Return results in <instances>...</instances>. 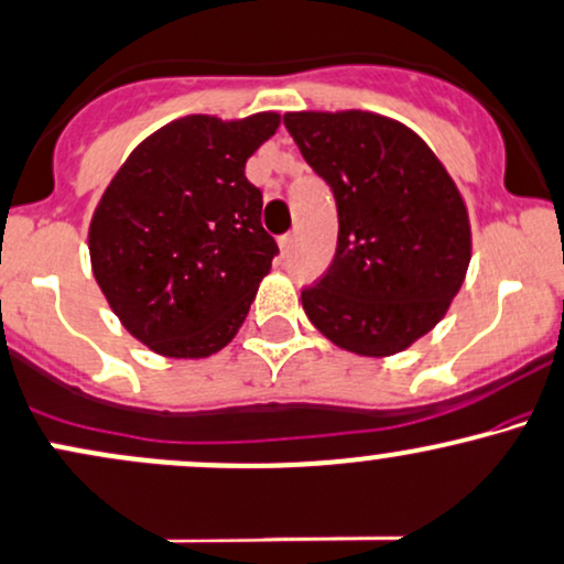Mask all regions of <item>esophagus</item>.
<instances>
[{
	"mask_svg": "<svg viewBox=\"0 0 564 564\" xmlns=\"http://www.w3.org/2000/svg\"><path fill=\"white\" fill-rule=\"evenodd\" d=\"M278 243H281V251L289 257L294 249V235H281V238H278Z\"/></svg>",
	"mask_w": 564,
	"mask_h": 564,
	"instance_id": "esophagus-1",
	"label": "esophagus"
}]
</instances>
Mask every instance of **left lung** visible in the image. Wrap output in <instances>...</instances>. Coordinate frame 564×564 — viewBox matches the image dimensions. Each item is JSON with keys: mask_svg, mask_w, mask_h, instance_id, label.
Here are the masks:
<instances>
[{"mask_svg": "<svg viewBox=\"0 0 564 564\" xmlns=\"http://www.w3.org/2000/svg\"><path fill=\"white\" fill-rule=\"evenodd\" d=\"M283 126L332 187L337 251L302 307L332 343L391 356L447 313L471 262L463 197L410 128L369 111H289Z\"/></svg>", "mask_w": 564, "mask_h": 564, "instance_id": "obj_1", "label": "left lung"}]
</instances>
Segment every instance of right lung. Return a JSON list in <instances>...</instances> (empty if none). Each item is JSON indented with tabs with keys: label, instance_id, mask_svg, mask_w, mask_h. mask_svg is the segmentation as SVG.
<instances>
[{
	"label": "right lung",
	"instance_id": "right-lung-1",
	"mask_svg": "<svg viewBox=\"0 0 564 564\" xmlns=\"http://www.w3.org/2000/svg\"><path fill=\"white\" fill-rule=\"evenodd\" d=\"M278 115H195L152 133L104 192L90 225L93 275L128 332L154 352L203 358L240 329L278 257L246 160Z\"/></svg>",
	"mask_w": 564,
	"mask_h": 564
}]
</instances>
